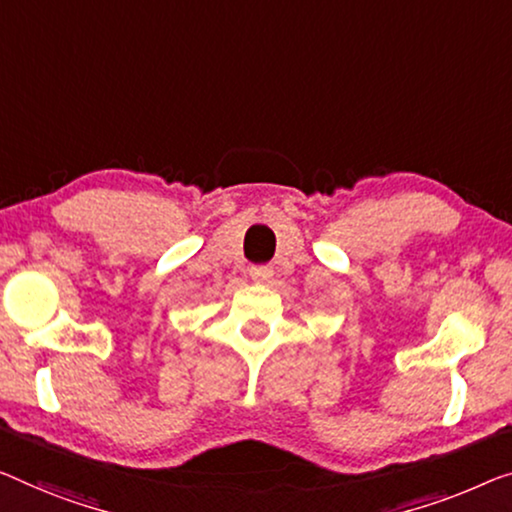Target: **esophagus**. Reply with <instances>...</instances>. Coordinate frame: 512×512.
<instances>
[{
    "mask_svg": "<svg viewBox=\"0 0 512 512\" xmlns=\"http://www.w3.org/2000/svg\"><path fill=\"white\" fill-rule=\"evenodd\" d=\"M248 276L253 278L255 282H269V280L273 278V269H271V266H266V264H262V266H250Z\"/></svg>",
    "mask_w": 512,
    "mask_h": 512,
    "instance_id": "esophagus-1",
    "label": "esophagus"
}]
</instances>
